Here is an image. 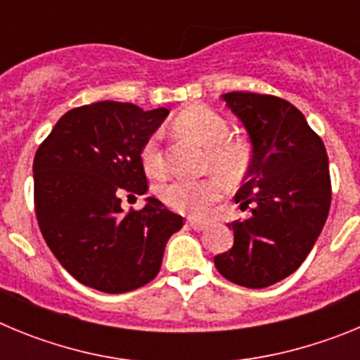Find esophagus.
Wrapping results in <instances>:
<instances>
[{"label": "esophagus", "mask_w": 360, "mask_h": 360, "mask_svg": "<svg viewBox=\"0 0 360 360\" xmlns=\"http://www.w3.org/2000/svg\"><path fill=\"white\" fill-rule=\"evenodd\" d=\"M187 225H189L191 229H195V231H205V229L209 227L207 221H200V219H189Z\"/></svg>", "instance_id": "obj_1"}]
</instances>
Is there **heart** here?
<instances>
[{
	"label": "heart",
	"mask_w": 360,
	"mask_h": 360,
	"mask_svg": "<svg viewBox=\"0 0 360 360\" xmlns=\"http://www.w3.org/2000/svg\"><path fill=\"white\" fill-rule=\"evenodd\" d=\"M176 129L195 139L207 148L209 169L214 171L224 182H238L250 164L249 148L240 141H229V124L214 110L205 106H193L182 111L176 119ZM141 158L149 174H162L164 160L160 153V135L153 133L146 139L141 149ZM221 196V182L216 176L203 180L174 178L160 187V198L167 207L191 216H202Z\"/></svg>",
	"instance_id": "heart-1"
}]
</instances>
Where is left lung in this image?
<instances>
[{
    "label": "left lung",
    "instance_id": "1",
    "mask_svg": "<svg viewBox=\"0 0 360 360\" xmlns=\"http://www.w3.org/2000/svg\"><path fill=\"white\" fill-rule=\"evenodd\" d=\"M252 146L234 200L247 219L227 224L234 245L214 256L218 272L247 288H265L299 269L319 238L332 202L328 155L295 106L274 95L224 94Z\"/></svg>",
    "mask_w": 360,
    "mask_h": 360
}]
</instances>
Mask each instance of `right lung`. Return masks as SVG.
Wrapping results in <instances>:
<instances>
[{
	"instance_id": "add662e5",
	"label": "right lung",
	"mask_w": 360,
	"mask_h": 360,
	"mask_svg": "<svg viewBox=\"0 0 360 360\" xmlns=\"http://www.w3.org/2000/svg\"><path fill=\"white\" fill-rule=\"evenodd\" d=\"M169 110L129 103L66 111L34 158V203L41 234L68 274L86 287L122 294L158 274L165 243L184 219L160 200L124 214L122 196L148 191L142 144Z\"/></svg>"
}]
</instances>
